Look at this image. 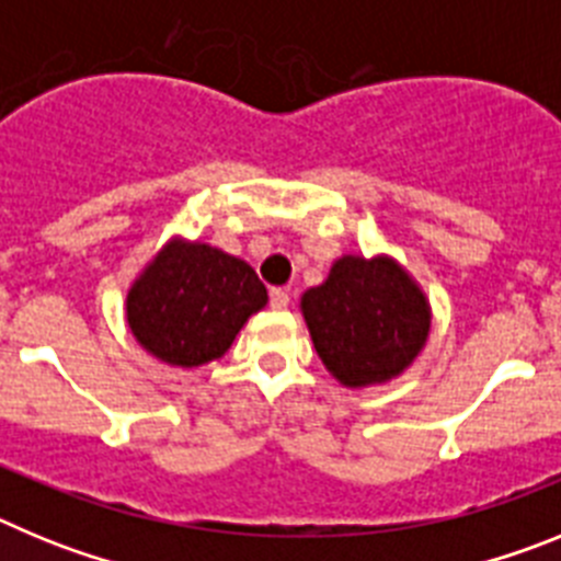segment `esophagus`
I'll return each instance as SVG.
<instances>
[{
    "instance_id": "obj_1",
    "label": "esophagus",
    "mask_w": 561,
    "mask_h": 561,
    "mask_svg": "<svg viewBox=\"0 0 561 561\" xmlns=\"http://www.w3.org/2000/svg\"><path fill=\"white\" fill-rule=\"evenodd\" d=\"M270 304H272V309H289V291L286 289H272L270 291Z\"/></svg>"
}]
</instances>
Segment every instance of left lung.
<instances>
[{
  "label": "left lung",
  "instance_id": "left-lung-1",
  "mask_svg": "<svg viewBox=\"0 0 561 561\" xmlns=\"http://www.w3.org/2000/svg\"><path fill=\"white\" fill-rule=\"evenodd\" d=\"M300 309L323 365L348 388L399 376L430 331L427 300L390 257H340Z\"/></svg>",
  "mask_w": 561,
  "mask_h": 561
}]
</instances>
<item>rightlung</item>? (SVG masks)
Segmentation results:
<instances>
[{
  "mask_svg": "<svg viewBox=\"0 0 561 561\" xmlns=\"http://www.w3.org/2000/svg\"><path fill=\"white\" fill-rule=\"evenodd\" d=\"M266 306V286L241 257L173 241L137 277L126 300L131 334L168 365L219 359L247 317Z\"/></svg>",
  "mask_w": 561,
  "mask_h": 561,
  "instance_id": "right-lung-1",
  "label": "right lung"
}]
</instances>
